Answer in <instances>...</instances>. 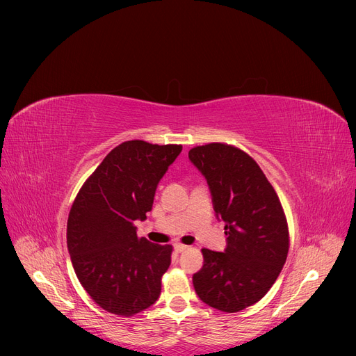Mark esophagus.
Here are the masks:
<instances>
[{"label":"esophagus","mask_w":356,"mask_h":356,"mask_svg":"<svg viewBox=\"0 0 356 356\" xmlns=\"http://www.w3.org/2000/svg\"><path fill=\"white\" fill-rule=\"evenodd\" d=\"M188 248H189L188 245H183V244H175V251H176V252H183V251H186Z\"/></svg>","instance_id":"1"}]
</instances>
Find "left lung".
Here are the masks:
<instances>
[{
	"mask_svg": "<svg viewBox=\"0 0 356 356\" xmlns=\"http://www.w3.org/2000/svg\"><path fill=\"white\" fill-rule=\"evenodd\" d=\"M189 159L208 180L228 241L223 252L202 250L195 291L208 306L236 313L259 302L283 270L290 247L286 213L261 167L241 148L196 145Z\"/></svg>",
	"mask_w": 356,
	"mask_h": 356,
	"instance_id": "8db88e82",
	"label": "left lung"
}]
</instances>
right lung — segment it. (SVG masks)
Returning <instances> with one entry per match:
<instances>
[{
  "label": "right lung",
  "instance_id": "1",
  "mask_svg": "<svg viewBox=\"0 0 356 356\" xmlns=\"http://www.w3.org/2000/svg\"><path fill=\"white\" fill-rule=\"evenodd\" d=\"M180 144L131 140L102 160L73 200L67 250L85 291L104 310L134 316L157 302L172 245L137 236L134 220L152 211L160 179Z\"/></svg>",
  "mask_w": 356,
  "mask_h": 356
}]
</instances>
